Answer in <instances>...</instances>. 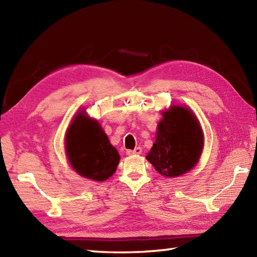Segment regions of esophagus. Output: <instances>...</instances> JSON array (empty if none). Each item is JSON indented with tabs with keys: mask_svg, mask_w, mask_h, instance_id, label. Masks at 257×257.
Listing matches in <instances>:
<instances>
[{
	"mask_svg": "<svg viewBox=\"0 0 257 257\" xmlns=\"http://www.w3.org/2000/svg\"><path fill=\"white\" fill-rule=\"evenodd\" d=\"M141 152H143V149H141L140 147H137V148H135L134 150H127L125 151V154L128 156H133V155H140Z\"/></svg>",
	"mask_w": 257,
	"mask_h": 257,
	"instance_id": "1",
	"label": "esophagus"
}]
</instances>
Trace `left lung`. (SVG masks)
I'll use <instances>...</instances> for the list:
<instances>
[{
    "label": "left lung",
    "mask_w": 257,
    "mask_h": 257,
    "mask_svg": "<svg viewBox=\"0 0 257 257\" xmlns=\"http://www.w3.org/2000/svg\"><path fill=\"white\" fill-rule=\"evenodd\" d=\"M156 143L147 156L163 177H178L191 170L203 148V134L193 112L184 107H172L163 112Z\"/></svg>",
    "instance_id": "1"
}]
</instances>
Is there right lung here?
Masks as SVG:
<instances>
[{"label":"right lung","instance_id":"obj_1","mask_svg":"<svg viewBox=\"0 0 257 257\" xmlns=\"http://www.w3.org/2000/svg\"><path fill=\"white\" fill-rule=\"evenodd\" d=\"M65 146L70 166L81 177L103 181L116 171L119 154L96 120L79 113L69 125Z\"/></svg>","mask_w":257,"mask_h":257}]
</instances>
